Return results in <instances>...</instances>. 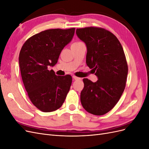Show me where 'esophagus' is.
Here are the masks:
<instances>
[{"instance_id":"1","label":"esophagus","mask_w":149,"mask_h":149,"mask_svg":"<svg viewBox=\"0 0 149 149\" xmlns=\"http://www.w3.org/2000/svg\"><path fill=\"white\" fill-rule=\"evenodd\" d=\"M73 78L74 80H78V79H81L80 78H78V77H77V76H73Z\"/></svg>"}]
</instances>
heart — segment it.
I'll return each instance as SVG.
<instances>
[{"instance_id":"1","label":"heart","mask_w":149,"mask_h":149,"mask_svg":"<svg viewBox=\"0 0 149 149\" xmlns=\"http://www.w3.org/2000/svg\"><path fill=\"white\" fill-rule=\"evenodd\" d=\"M80 43V42H76V43Z\"/></svg>"}]
</instances>
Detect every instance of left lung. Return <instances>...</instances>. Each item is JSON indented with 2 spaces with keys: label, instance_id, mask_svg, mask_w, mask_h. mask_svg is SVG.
<instances>
[{
  "label": "left lung",
  "instance_id": "1",
  "mask_svg": "<svg viewBox=\"0 0 149 149\" xmlns=\"http://www.w3.org/2000/svg\"><path fill=\"white\" fill-rule=\"evenodd\" d=\"M78 37L86 45V64L98 79L93 83L83 79L84 86L80 100L84 109L101 116L113 108L125 87L128 67L119 40L102 28L77 29Z\"/></svg>",
  "mask_w": 149,
  "mask_h": 149
}]
</instances>
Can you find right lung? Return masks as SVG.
I'll return each mask as SVG.
<instances>
[{
	"label": "right lung",
	"mask_w": 149,
	"mask_h": 149,
	"mask_svg": "<svg viewBox=\"0 0 149 149\" xmlns=\"http://www.w3.org/2000/svg\"><path fill=\"white\" fill-rule=\"evenodd\" d=\"M75 29H49L29 38L19 54L22 79L33 104L45 112L62 106L70 89V75L56 76L55 66L62 49L73 38Z\"/></svg>",
	"instance_id": "add662e5"
}]
</instances>
